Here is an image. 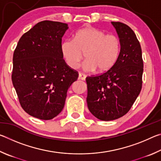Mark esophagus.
<instances>
[{"instance_id":"34e87169","label":"esophagus","mask_w":161,"mask_h":161,"mask_svg":"<svg viewBox=\"0 0 161 161\" xmlns=\"http://www.w3.org/2000/svg\"><path fill=\"white\" fill-rule=\"evenodd\" d=\"M78 79H79V80H84H84H86V76L84 75H83V74H81V73H80V74H79Z\"/></svg>"}]
</instances>
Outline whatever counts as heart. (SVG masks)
Instances as JSON below:
<instances>
[{"mask_svg": "<svg viewBox=\"0 0 161 161\" xmlns=\"http://www.w3.org/2000/svg\"><path fill=\"white\" fill-rule=\"evenodd\" d=\"M60 50L67 64L72 69L80 66L84 55L86 59L82 64L86 72L103 73L111 69L120 53L119 39L114 35H106L102 30L85 27L75 32L73 40H64Z\"/></svg>", "mask_w": 161, "mask_h": 161, "instance_id": "heart-1", "label": "heart"}]
</instances>
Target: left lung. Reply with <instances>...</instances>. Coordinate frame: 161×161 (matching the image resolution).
<instances>
[{"mask_svg": "<svg viewBox=\"0 0 161 161\" xmlns=\"http://www.w3.org/2000/svg\"><path fill=\"white\" fill-rule=\"evenodd\" d=\"M111 24L121 46L118 59L103 74L86 78L88 108L102 121H111L125 115L142 87V51L136 35L126 24L120 22Z\"/></svg>", "mask_w": 161, "mask_h": 161, "instance_id": "obj_1", "label": "left lung"}]
</instances>
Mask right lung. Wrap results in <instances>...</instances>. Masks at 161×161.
I'll return each instance as SVG.
<instances>
[{"label":"right lung","mask_w":161,"mask_h":161,"mask_svg":"<svg viewBox=\"0 0 161 161\" xmlns=\"http://www.w3.org/2000/svg\"><path fill=\"white\" fill-rule=\"evenodd\" d=\"M69 27L44 20L20 37L13 54L12 81L22 108L42 120L54 118L63 109L67 92L78 78L67 66L60 45Z\"/></svg>","instance_id":"right-lung-1"}]
</instances>
